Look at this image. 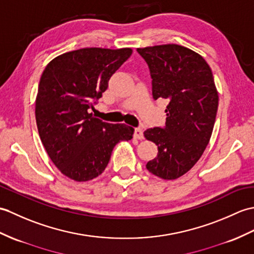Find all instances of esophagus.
<instances>
[{
  "label": "esophagus",
  "instance_id": "34e87169",
  "mask_svg": "<svg viewBox=\"0 0 254 254\" xmlns=\"http://www.w3.org/2000/svg\"><path fill=\"white\" fill-rule=\"evenodd\" d=\"M134 137L137 139H143L144 138V133H143V128L141 127H136L134 129Z\"/></svg>",
  "mask_w": 254,
  "mask_h": 254
}]
</instances>
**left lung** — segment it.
I'll list each match as a JSON object with an SVG mask.
<instances>
[{"label":"left lung","instance_id":"8db88e82","mask_svg":"<svg viewBox=\"0 0 254 254\" xmlns=\"http://www.w3.org/2000/svg\"><path fill=\"white\" fill-rule=\"evenodd\" d=\"M148 64L152 97L164 98V127L147 128L145 137L158 146L147 170L163 180L188 172L202 156L213 131L219 95L211 68L187 47L168 44L137 49Z\"/></svg>","mask_w":254,"mask_h":254}]
</instances>
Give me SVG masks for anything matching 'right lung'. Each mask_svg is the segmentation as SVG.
Listing matches in <instances>:
<instances>
[{
    "label": "right lung",
    "mask_w": 254,
    "mask_h": 254,
    "mask_svg": "<svg viewBox=\"0 0 254 254\" xmlns=\"http://www.w3.org/2000/svg\"><path fill=\"white\" fill-rule=\"evenodd\" d=\"M131 54V49L97 47L68 52L54 58L41 75L35 100L40 138L51 160L71 180L97 178L114 147L133 137L132 127L104 122L90 113Z\"/></svg>",
    "instance_id": "right-lung-1"
}]
</instances>
